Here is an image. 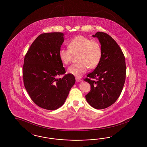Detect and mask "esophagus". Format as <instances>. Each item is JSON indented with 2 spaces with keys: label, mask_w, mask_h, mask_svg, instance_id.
<instances>
[{
  "label": "esophagus",
  "mask_w": 147,
  "mask_h": 147,
  "mask_svg": "<svg viewBox=\"0 0 147 147\" xmlns=\"http://www.w3.org/2000/svg\"><path fill=\"white\" fill-rule=\"evenodd\" d=\"M76 82H80V81H81L82 80L81 79H79V78H76Z\"/></svg>",
  "instance_id": "34e87169"
}]
</instances>
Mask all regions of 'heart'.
<instances>
[{"label": "heart", "mask_w": 147, "mask_h": 147, "mask_svg": "<svg viewBox=\"0 0 147 147\" xmlns=\"http://www.w3.org/2000/svg\"><path fill=\"white\" fill-rule=\"evenodd\" d=\"M68 49L61 48L59 52L60 60L64 65H69L74 55L79 62L71 65L68 71L76 77L85 74L88 68L94 69L98 66L102 56L101 45L96 40H91L84 36L74 37L68 43Z\"/></svg>", "instance_id": "obj_1"}]
</instances>
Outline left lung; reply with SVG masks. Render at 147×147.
I'll use <instances>...</instances> for the list:
<instances>
[{
	"instance_id": "left-lung-1",
	"label": "left lung",
	"mask_w": 147,
	"mask_h": 147,
	"mask_svg": "<svg viewBox=\"0 0 147 147\" xmlns=\"http://www.w3.org/2000/svg\"><path fill=\"white\" fill-rule=\"evenodd\" d=\"M102 47L100 62L84 81L90 85L85 97L87 102L96 109L109 107L120 96L125 84L126 65L125 56L119 46L108 34L98 32Z\"/></svg>"
}]
</instances>
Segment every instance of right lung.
<instances>
[{"mask_svg": "<svg viewBox=\"0 0 147 147\" xmlns=\"http://www.w3.org/2000/svg\"><path fill=\"white\" fill-rule=\"evenodd\" d=\"M61 32L42 33L32 44L22 67L24 84L32 100L39 107L53 111L62 106L76 82L66 71L59 56L64 41Z\"/></svg>", "mask_w": 147, "mask_h": 147, "instance_id": "right-lung-1", "label": "right lung"}]
</instances>
